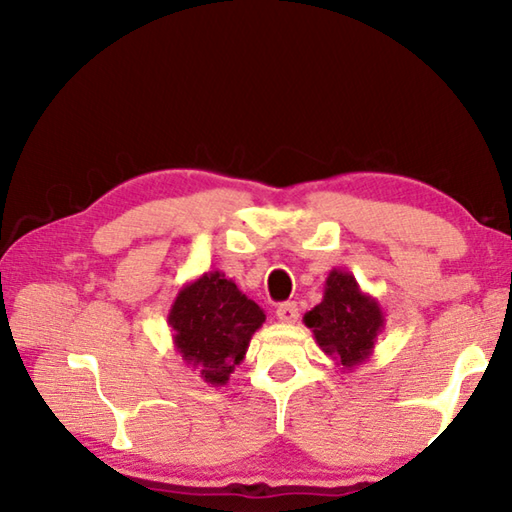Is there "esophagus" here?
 <instances>
[{"mask_svg":"<svg viewBox=\"0 0 512 512\" xmlns=\"http://www.w3.org/2000/svg\"><path fill=\"white\" fill-rule=\"evenodd\" d=\"M275 314H277V318L282 320V323L291 325V323H296V320H298V305H296V302H282V305L277 307Z\"/></svg>","mask_w":512,"mask_h":512,"instance_id":"esophagus-1","label":"esophagus"}]
</instances>
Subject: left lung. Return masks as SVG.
I'll list each match as a JSON object with an SVG mask.
<instances>
[{"label": "left lung", "mask_w": 512, "mask_h": 512, "mask_svg": "<svg viewBox=\"0 0 512 512\" xmlns=\"http://www.w3.org/2000/svg\"><path fill=\"white\" fill-rule=\"evenodd\" d=\"M318 348L343 366V372L361 366L372 357L386 318L377 298L361 291L350 271L332 268L325 280L323 300L305 314Z\"/></svg>", "instance_id": "1"}]
</instances>
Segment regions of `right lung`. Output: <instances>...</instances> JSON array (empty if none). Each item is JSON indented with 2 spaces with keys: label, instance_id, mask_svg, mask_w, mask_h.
<instances>
[{
  "label": "right lung",
  "instance_id": "1",
  "mask_svg": "<svg viewBox=\"0 0 512 512\" xmlns=\"http://www.w3.org/2000/svg\"><path fill=\"white\" fill-rule=\"evenodd\" d=\"M264 320V309L221 271L183 284L167 316L173 348L212 386L228 384Z\"/></svg>",
  "mask_w": 512,
  "mask_h": 512
}]
</instances>
